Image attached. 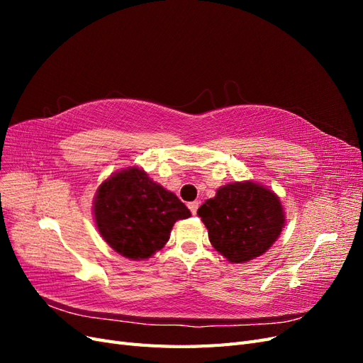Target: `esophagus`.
Listing matches in <instances>:
<instances>
[{"label": "esophagus", "mask_w": 363, "mask_h": 363, "mask_svg": "<svg viewBox=\"0 0 363 363\" xmlns=\"http://www.w3.org/2000/svg\"><path fill=\"white\" fill-rule=\"evenodd\" d=\"M188 207H189V211L192 212V215H196V211H199L200 203L199 201H192V203L188 204Z\"/></svg>", "instance_id": "34e87169"}]
</instances>
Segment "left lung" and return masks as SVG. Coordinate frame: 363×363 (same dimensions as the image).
<instances>
[{"mask_svg": "<svg viewBox=\"0 0 363 363\" xmlns=\"http://www.w3.org/2000/svg\"><path fill=\"white\" fill-rule=\"evenodd\" d=\"M199 216L213 248L232 263L262 256L284 227L279 196L250 180L221 186L213 199L199 208Z\"/></svg>", "mask_w": 363, "mask_h": 363, "instance_id": "obj_1", "label": "left lung"}]
</instances>
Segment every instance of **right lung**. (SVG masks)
Masks as SVG:
<instances>
[{
    "instance_id": "obj_1",
    "label": "right lung",
    "mask_w": 363,
    "mask_h": 363,
    "mask_svg": "<svg viewBox=\"0 0 363 363\" xmlns=\"http://www.w3.org/2000/svg\"><path fill=\"white\" fill-rule=\"evenodd\" d=\"M98 232L121 256L148 259L168 242L175 221L191 216L177 195L130 167L104 180L94 199Z\"/></svg>"
}]
</instances>
